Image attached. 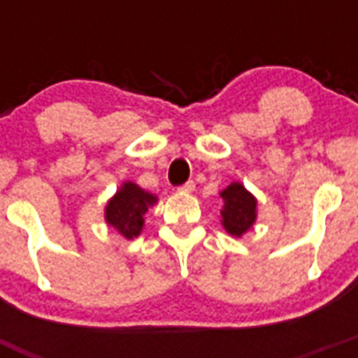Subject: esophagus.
Masks as SVG:
<instances>
[{"label": "esophagus", "instance_id": "obj_1", "mask_svg": "<svg viewBox=\"0 0 358 358\" xmlns=\"http://www.w3.org/2000/svg\"><path fill=\"white\" fill-rule=\"evenodd\" d=\"M194 189H195V182L194 181H188V182H185V185H182L181 188H179V192H182V194H192Z\"/></svg>", "mask_w": 358, "mask_h": 358}]
</instances>
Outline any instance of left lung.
Returning a JSON list of instances; mask_svg holds the SVG:
<instances>
[{"instance_id":"1","label":"left lung","mask_w":358,"mask_h":358,"mask_svg":"<svg viewBox=\"0 0 358 358\" xmlns=\"http://www.w3.org/2000/svg\"><path fill=\"white\" fill-rule=\"evenodd\" d=\"M224 206L220 210V224L227 235L242 238L256 222L258 201L242 182L235 181L220 192Z\"/></svg>"}]
</instances>
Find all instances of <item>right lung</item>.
<instances>
[{
	"mask_svg": "<svg viewBox=\"0 0 358 358\" xmlns=\"http://www.w3.org/2000/svg\"><path fill=\"white\" fill-rule=\"evenodd\" d=\"M154 204H157V195L150 194L136 182L125 181L107 201L103 218L107 226L118 231L123 238L132 240L143 231L145 213Z\"/></svg>",
	"mask_w": 358,
	"mask_h": 358,
	"instance_id": "add662e5",
	"label": "right lung"
}]
</instances>
